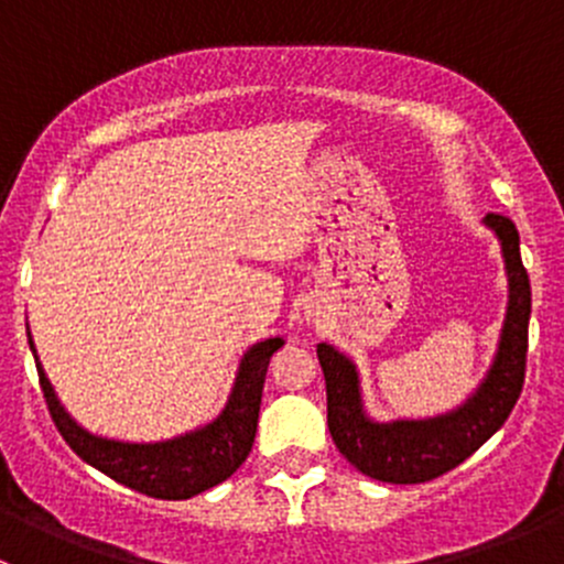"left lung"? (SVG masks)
I'll return each instance as SVG.
<instances>
[{"mask_svg": "<svg viewBox=\"0 0 564 564\" xmlns=\"http://www.w3.org/2000/svg\"><path fill=\"white\" fill-rule=\"evenodd\" d=\"M486 226L499 237L508 270V314H505L499 349L488 377L475 395L456 412L429 420L373 423L362 412L360 379L355 362L329 344L316 346L318 366L327 384V425L340 456L362 475L382 482H425L456 469L482 442L491 440L513 412L524 388L529 314L532 289L521 264L519 229L510 218L486 215Z\"/></svg>", "mask_w": 564, "mask_h": 564, "instance_id": "left-lung-1", "label": "left lung"}]
</instances>
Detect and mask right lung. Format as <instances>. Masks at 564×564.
<instances>
[{"label": "right lung", "mask_w": 564, "mask_h": 564, "mask_svg": "<svg viewBox=\"0 0 564 564\" xmlns=\"http://www.w3.org/2000/svg\"><path fill=\"white\" fill-rule=\"evenodd\" d=\"M281 346L283 338H267L250 346L240 362V371H237L229 403L213 423L185 436H174L169 442L133 445V442H113L89 434L62 409L48 377L40 368L35 344L30 338L40 390H43L51 420H54L62 440L70 445V451L78 458H84L111 480L155 499H191L207 488L218 486L240 469L250 447H253L267 366Z\"/></svg>", "instance_id": "1"}]
</instances>
